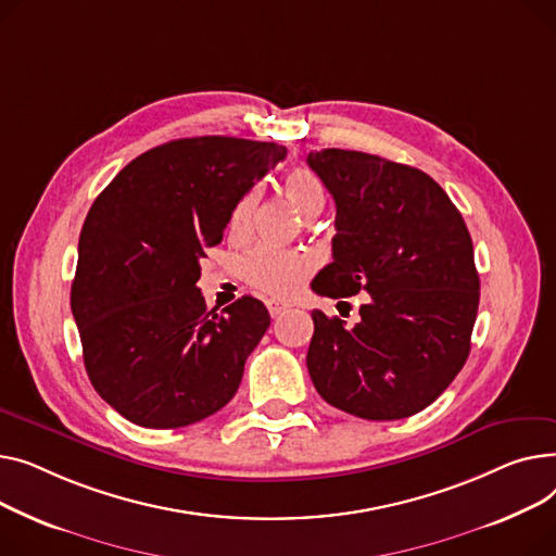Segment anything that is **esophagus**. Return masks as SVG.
<instances>
[{
    "mask_svg": "<svg viewBox=\"0 0 556 556\" xmlns=\"http://www.w3.org/2000/svg\"><path fill=\"white\" fill-rule=\"evenodd\" d=\"M267 309H269V314L276 318V316H280L285 309H289V305H287V303H280V301H267Z\"/></svg>",
    "mask_w": 556,
    "mask_h": 556,
    "instance_id": "1",
    "label": "esophagus"
}]
</instances>
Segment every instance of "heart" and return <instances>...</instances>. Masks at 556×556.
I'll return each mask as SVG.
<instances>
[{"label": "heart", "mask_w": 556, "mask_h": 556, "mask_svg": "<svg viewBox=\"0 0 556 556\" xmlns=\"http://www.w3.org/2000/svg\"><path fill=\"white\" fill-rule=\"evenodd\" d=\"M282 192L303 215L318 213L325 202V190L320 181L307 170H291L282 179ZM255 202L257 192L251 190L236 204L231 219H228V228H231V231H244L255 208ZM236 267L238 274L251 287L271 293V296H285L291 289H296L299 282L309 274L312 260L301 253L280 251L269 244H255L238 257Z\"/></svg>", "instance_id": "1"}]
</instances>
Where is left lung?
Segmentation results:
<instances>
[{
    "instance_id": "left-lung-1",
    "label": "left lung",
    "mask_w": 556,
    "mask_h": 556,
    "mask_svg": "<svg viewBox=\"0 0 556 556\" xmlns=\"http://www.w3.org/2000/svg\"><path fill=\"white\" fill-rule=\"evenodd\" d=\"M337 204L332 263L312 289L366 305L348 330L312 312L307 370L318 395L364 419H402L433 404L467 362L480 301L460 211L427 173L377 154H307Z\"/></svg>"
}]
</instances>
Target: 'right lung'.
<instances>
[{
    "instance_id": "obj_1",
    "label": "right lung",
    "mask_w": 556,
    "mask_h": 556,
    "mask_svg": "<svg viewBox=\"0 0 556 556\" xmlns=\"http://www.w3.org/2000/svg\"><path fill=\"white\" fill-rule=\"evenodd\" d=\"M287 148L233 137L156 146L91 204L78 242L72 312L96 393L146 429H179L224 408L269 312L242 296L206 312L200 260L236 204Z\"/></svg>"
}]
</instances>
